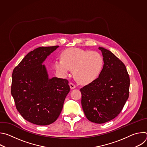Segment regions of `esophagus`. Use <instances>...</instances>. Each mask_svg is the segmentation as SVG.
I'll return each instance as SVG.
<instances>
[{"label": "esophagus", "instance_id": "34e87169", "mask_svg": "<svg viewBox=\"0 0 147 147\" xmlns=\"http://www.w3.org/2000/svg\"><path fill=\"white\" fill-rule=\"evenodd\" d=\"M69 86H70V88H71V90L74 89V88H76V86L74 84H73V83H71V82H70V83L69 84Z\"/></svg>", "mask_w": 147, "mask_h": 147}]
</instances>
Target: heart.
<instances>
[{"instance_id":"1","label":"heart","mask_w":147,"mask_h":147,"mask_svg":"<svg viewBox=\"0 0 147 147\" xmlns=\"http://www.w3.org/2000/svg\"><path fill=\"white\" fill-rule=\"evenodd\" d=\"M61 60L54 61V68L61 76L66 77L70 70L76 81L86 85L95 81L99 76L103 59L98 52L79 48H70L61 53Z\"/></svg>"}]
</instances>
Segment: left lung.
<instances>
[{
	"mask_svg": "<svg viewBox=\"0 0 147 147\" xmlns=\"http://www.w3.org/2000/svg\"><path fill=\"white\" fill-rule=\"evenodd\" d=\"M103 59V69L95 81L80 89L81 105L86 117L102 124L115 118L129 95L130 78L123 63L112 52L98 48Z\"/></svg>",
	"mask_w": 147,
	"mask_h": 147,
	"instance_id": "8db88e82",
	"label": "left lung"
}]
</instances>
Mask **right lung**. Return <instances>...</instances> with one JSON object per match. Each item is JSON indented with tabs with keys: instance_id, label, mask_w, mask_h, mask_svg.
I'll return each instance as SVG.
<instances>
[{
	"instance_id": "1",
	"label": "right lung",
	"mask_w": 147,
	"mask_h": 147,
	"mask_svg": "<svg viewBox=\"0 0 147 147\" xmlns=\"http://www.w3.org/2000/svg\"><path fill=\"white\" fill-rule=\"evenodd\" d=\"M59 47H42L31 51L13 71L11 94L16 108L24 119L36 125L55 121L70 92L68 80L50 78L42 65Z\"/></svg>"
}]
</instances>
